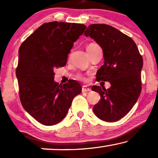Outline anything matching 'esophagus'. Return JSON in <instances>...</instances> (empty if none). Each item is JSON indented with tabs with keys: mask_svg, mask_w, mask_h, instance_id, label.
I'll use <instances>...</instances> for the list:
<instances>
[{
	"mask_svg": "<svg viewBox=\"0 0 158 158\" xmlns=\"http://www.w3.org/2000/svg\"><path fill=\"white\" fill-rule=\"evenodd\" d=\"M91 90L90 88H88L87 86H83V88H82V92L83 93H87V92H89Z\"/></svg>",
	"mask_w": 158,
	"mask_h": 158,
	"instance_id": "34e87169",
	"label": "esophagus"
}]
</instances>
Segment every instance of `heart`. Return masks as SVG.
Here are the masks:
<instances>
[{
	"label": "heart",
	"mask_w": 158,
	"mask_h": 158,
	"mask_svg": "<svg viewBox=\"0 0 158 158\" xmlns=\"http://www.w3.org/2000/svg\"><path fill=\"white\" fill-rule=\"evenodd\" d=\"M96 46H98V45L96 44H94V43H91V44H90L88 45L87 47H86V49H87V50H89L90 49H92L93 47H96ZM77 78L78 79V80H81V81H83V80H84V77H83V75H77Z\"/></svg>",
	"instance_id": "1"
}]
</instances>
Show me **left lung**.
<instances>
[{"mask_svg":"<svg viewBox=\"0 0 158 158\" xmlns=\"http://www.w3.org/2000/svg\"><path fill=\"white\" fill-rule=\"evenodd\" d=\"M84 34L103 49L104 63L97 71L96 81L111 83L108 89L93 85L92 90L101 96L93 110L101 120L116 122L132 109L141 93L142 57L135 42L111 26L90 24Z\"/></svg>","mask_w":158,"mask_h":158,"instance_id":"left-lung-1","label":"left lung"}]
</instances>
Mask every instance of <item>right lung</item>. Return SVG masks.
<instances>
[{
    "mask_svg": "<svg viewBox=\"0 0 158 158\" xmlns=\"http://www.w3.org/2000/svg\"><path fill=\"white\" fill-rule=\"evenodd\" d=\"M85 29L81 23H45L19 48L16 75L21 103L41 124L51 126L61 122L74 97L82 91L74 80L62 85L56 83L54 69L65 65L73 43Z\"/></svg>",
    "mask_w": 158,
    "mask_h": 158,
    "instance_id": "obj_1",
    "label": "right lung"
}]
</instances>
